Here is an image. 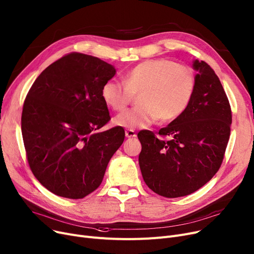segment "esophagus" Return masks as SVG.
<instances>
[{"label":"esophagus","instance_id":"34e87169","mask_svg":"<svg viewBox=\"0 0 254 254\" xmlns=\"http://www.w3.org/2000/svg\"><path fill=\"white\" fill-rule=\"evenodd\" d=\"M125 135H126V137L130 138V137H135L136 133H135L134 130H126L125 131Z\"/></svg>","mask_w":254,"mask_h":254}]
</instances>
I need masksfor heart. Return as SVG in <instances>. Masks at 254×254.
I'll return each instance as SVG.
<instances>
[{"label": "heart", "instance_id": "obj_1", "mask_svg": "<svg viewBox=\"0 0 254 254\" xmlns=\"http://www.w3.org/2000/svg\"><path fill=\"white\" fill-rule=\"evenodd\" d=\"M195 91L193 70L171 60H147L134 66L124 77V83L108 80L101 89L103 102L114 111H122L134 94L140 93L142 106L119 114L117 126L136 129L147 128L159 119L171 122L188 107Z\"/></svg>", "mask_w": 254, "mask_h": 254}]
</instances>
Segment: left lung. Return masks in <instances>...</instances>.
I'll return each mask as SVG.
<instances>
[{"mask_svg":"<svg viewBox=\"0 0 254 254\" xmlns=\"http://www.w3.org/2000/svg\"><path fill=\"white\" fill-rule=\"evenodd\" d=\"M195 91L186 111L157 137L140 131L138 156L144 183L157 194L175 198L195 192L214 177L222 163L231 134L232 111L214 70L194 60Z\"/></svg>","mask_w":254,"mask_h":254,"instance_id":"obj_1","label":"left lung"}]
</instances>
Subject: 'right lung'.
Returning <instances> with one entry per match:
<instances>
[{"instance_id": "obj_1", "label": "right lung", "mask_w": 254, "mask_h": 254, "mask_svg": "<svg viewBox=\"0 0 254 254\" xmlns=\"http://www.w3.org/2000/svg\"><path fill=\"white\" fill-rule=\"evenodd\" d=\"M113 65L79 53L59 59L31 87L21 132L31 171L56 195L78 199L97 189L125 138L123 127L97 132L110 121L101 97Z\"/></svg>"}]
</instances>
